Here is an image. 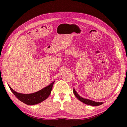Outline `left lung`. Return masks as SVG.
<instances>
[{
  "label": "left lung",
  "instance_id": "left-lung-1",
  "mask_svg": "<svg viewBox=\"0 0 127 127\" xmlns=\"http://www.w3.org/2000/svg\"><path fill=\"white\" fill-rule=\"evenodd\" d=\"M73 93L74 94V95L76 96V97L78 98L79 101H81V102L85 103V104L91 105V106H98V105H100L103 104V102H95V101H92L91 100L87 99V98H85L81 97V96L78 95V94L76 92V91L74 89H73Z\"/></svg>",
  "mask_w": 127,
  "mask_h": 127
}]
</instances>
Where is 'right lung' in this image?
<instances>
[{"label":"right lung","mask_w":127,"mask_h":127,"mask_svg":"<svg viewBox=\"0 0 127 127\" xmlns=\"http://www.w3.org/2000/svg\"><path fill=\"white\" fill-rule=\"evenodd\" d=\"M55 81L48 85V86L43 88L42 89L38 91L34 92L32 94H24L18 93L13 90L9 85V87L15 96L21 101L29 105H36L42 102L49 97L51 92V90L53 86Z\"/></svg>","instance_id":"add662e5"}]
</instances>
